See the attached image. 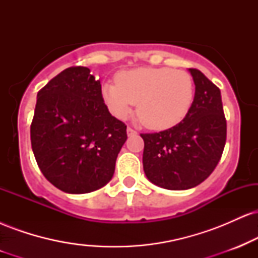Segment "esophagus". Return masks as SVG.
<instances>
[{
	"instance_id": "1",
	"label": "esophagus",
	"mask_w": 258,
	"mask_h": 258,
	"mask_svg": "<svg viewBox=\"0 0 258 258\" xmlns=\"http://www.w3.org/2000/svg\"><path fill=\"white\" fill-rule=\"evenodd\" d=\"M135 135H137V132H136L133 128H131V127H127V136L131 137V136H135Z\"/></svg>"
}]
</instances>
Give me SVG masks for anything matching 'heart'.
Returning <instances> with one entry per match:
<instances>
[{
	"mask_svg": "<svg viewBox=\"0 0 258 258\" xmlns=\"http://www.w3.org/2000/svg\"><path fill=\"white\" fill-rule=\"evenodd\" d=\"M103 98L109 110L126 119L138 103L143 125L167 130L186 116L194 102V82L183 70L171 68H137L116 75V84H105Z\"/></svg>",
	"mask_w": 258,
	"mask_h": 258,
	"instance_id": "1",
	"label": "heart"
}]
</instances>
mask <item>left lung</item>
Listing matches in <instances>:
<instances>
[{
  "label": "left lung",
  "instance_id": "obj_1",
  "mask_svg": "<svg viewBox=\"0 0 258 258\" xmlns=\"http://www.w3.org/2000/svg\"><path fill=\"white\" fill-rule=\"evenodd\" d=\"M195 85L194 102L176 126L142 133L143 168L154 184L171 190L190 189L204 182L220 161L227 138L221 91L200 70L189 69Z\"/></svg>",
  "mask_w": 258,
  "mask_h": 258
}]
</instances>
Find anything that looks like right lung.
<instances>
[{"label":"right lung","instance_id":"add662e5","mask_svg":"<svg viewBox=\"0 0 258 258\" xmlns=\"http://www.w3.org/2000/svg\"><path fill=\"white\" fill-rule=\"evenodd\" d=\"M30 137L43 176L65 193L85 194L111 179L127 133L109 112L99 80L72 67L38 91Z\"/></svg>","mask_w":258,"mask_h":258}]
</instances>
